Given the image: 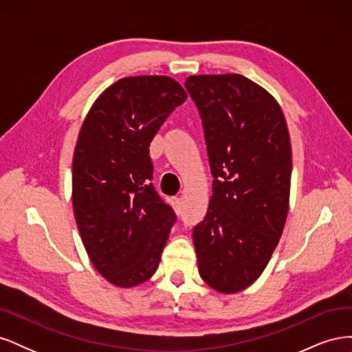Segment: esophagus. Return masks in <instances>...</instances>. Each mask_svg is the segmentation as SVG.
<instances>
[{
	"instance_id": "34e87169",
	"label": "esophagus",
	"mask_w": 352,
	"mask_h": 352,
	"mask_svg": "<svg viewBox=\"0 0 352 352\" xmlns=\"http://www.w3.org/2000/svg\"><path fill=\"white\" fill-rule=\"evenodd\" d=\"M172 206H173V210L176 212H180V210H182V199L177 198V197L172 198Z\"/></svg>"
}]
</instances>
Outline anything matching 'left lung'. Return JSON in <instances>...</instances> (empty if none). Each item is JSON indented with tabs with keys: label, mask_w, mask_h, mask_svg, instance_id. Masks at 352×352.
<instances>
[{
	"label": "left lung",
	"mask_w": 352,
	"mask_h": 352,
	"mask_svg": "<svg viewBox=\"0 0 352 352\" xmlns=\"http://www.w3.org/2000/svg\"><path fill=\"white\" fill-rule=\"evenodd\" d=\"M185 88L197 104L207 144L212 195L194 228L202 280L236 294L270 261L289 210L291 140L279 102L238 73L194 74Z\"/></svg>",
	"instance_id": "left-lung-1"
}]
</instances>
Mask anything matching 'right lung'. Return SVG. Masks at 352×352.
Masks as SVG:
<instances>
[{
    "label": "right lung",
    "instance_id": "1",
    "mask_svg": "<svg viewBox=\"0 0 352 352\" xmlns=\"http://www.w3.org/2000/svg\"><path fill=\"white\" fill-rule=\"evenodd\" d=\"M188 97L168 76L114 82L85 117L73 154L74 219L94 267L133 287L155 273L175 212L153 184L150 142Z\"/></svg>",
    "mask_w": 352,
    "mask_h": 352
}]
</instances>
